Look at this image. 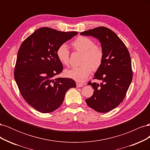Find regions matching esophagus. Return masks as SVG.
Masks as SVG:
<instances>
[{
  "label": "esophagus",
  "mask_w": 150,
  "mask_h": 150,
  "mask_svg": "<svg viewBox=\"0 0 150 150\" xmlns=\"http://www.w3.org/2000/svg\"><path fill=\"white\" fill-rule=\"evenodd\" d=\"M84 84H81V83H76V87L77 88H81V87H83Z\"/></svg>",
  "instance_id": "34e87169"
}]
</instances>
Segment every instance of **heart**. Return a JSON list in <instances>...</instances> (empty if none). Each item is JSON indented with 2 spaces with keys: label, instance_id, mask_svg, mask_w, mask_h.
Masks as SVG:
<instances>
[{
  "label": "heart",
  "instance_id": "obj_1",
  "mask_svg": "<svg viewBox=\"0 0 150 150\" xmlns=\"http://www.w3.org/2000/svg\"><path fill=\"white\" fill-rule=\"evenodd\" d=\"M71 45L74 51L83 52L81 60L82 65L67 69L64 74L68 78L82 83L88 78L92 70L97 71L101 67L104 59L103 49L98 45H95L91 39L86 36H79ZM56 56L62 64L69 65L70 52L66 44H62L57 48Z\"/></svg>",
  "mask_w": 150,
  "mask_h": 150
}]
</instances>
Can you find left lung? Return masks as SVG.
<instances>
[{
	"label": "left lung",
	"instance_id": "obj_1",
	"mask_svg": "<svg viewBox=\"0 0 150 150\" xmlns=\"http://www.w3.org/2000/svg\"><path fill=\"white\" fill-rule=\"evenodd\" d=\"M98 39L104 51V59L94 79L101 84H88L94 89L93 96L86 104L99 112H107L116 108L123 100L133 78L129 52L123 42L114 32L99 27L80 33Z\"/></svg>",
	"mask_w": 150,
	"mask_h": 150
}]
</instances>
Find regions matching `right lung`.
<instances>
[{"mask_svg":"<svg viewBox=\"0 0 150 150\" xmlns=\"http://www.w3.org/2000/svg\"><path fill=\"white\" fill-rule=\"evenodd\" d=\"M78 34L41 28L27 38L17 53L14 78L18 88L30 106L42 113L59 107L67 91L76 88L71 78H54L63 70L56 51L61 45Z\"/></svg>","mask_w":150,"mask_h":150,"instance_id":"1","label":"right lung"}]
</instances>
